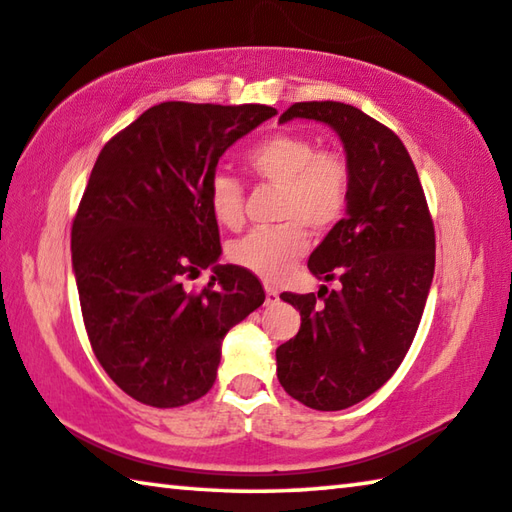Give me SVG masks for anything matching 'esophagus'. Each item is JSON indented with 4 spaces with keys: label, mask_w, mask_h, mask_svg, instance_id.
Returning a JSON list of instances; mask_svg holds the SVG:
<instances>
[{
    "label": "esophagus",
    "mask_w": 512,
    "mask_h": 512,
    "mask_svg": "<svg viewBox=\"0 0 512 512\" xmlns=\"http://www.w3.org/2000/svg\"><path fill=\"white\" fill-rule=\"evenodd\" d=\"M277 300H280V291L268 287V284H266V305H275Z\"/></svg>",
    "instance_id": "esophagus-1"
}]
</instances>
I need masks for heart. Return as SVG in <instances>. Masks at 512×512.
<instances>
[{
    "mask_svg": "<svg viewBox=\"0 0 512 512\" xmlns=\"http://www.w3.org/2000/svg\"><path fill=\"white\" fill-rule=\"evenodd\" d=\"M248 171L280 187L273 228H257L228 244L230 262L264 280H280L309 250V232L325 235L348 212L352 164L336 149H318L305 133H277L246 155ZM216 223L244 225V187L230 173H216L207 189Z\"/></svg>",
    "mask_w": 512,
    "mask_h": 512,
    "instance_id": "obj_1",
    "label": "heart"
}]
</instances>
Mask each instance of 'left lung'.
Segmentation results:
<instances>
[{"label":"left lung","mask_w":512,"mask_h":512,"mask_svg":"<svg viewBox=\"0 0 512 512\" xmlns=\"http://www.w3.org/2000/svg\"><path fill=\"white\" fill-rule=\"evenodd\" d=\"M298 117L341 137L352 196L307 262L336 289L280 296L302 323L275 350L277 379L309 409L341 411L384 386L409 352L431 289L436 235L418 171L391 128L339 101L293 103L280 124Z\"/></svg>","instance_id":"left-lung-1"}]
</instances>
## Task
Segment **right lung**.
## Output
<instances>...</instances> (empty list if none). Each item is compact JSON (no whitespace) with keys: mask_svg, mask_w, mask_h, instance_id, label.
I'll use <instances>...</instances> for the list:
<instances>
[{"mask_svg":"<svg viewBox=\"0 0 512 512\" xmlns=\"http://www.w3.org/2000/svg\"><path fill=\"white\" fill-rule=\"evenodd\" d=\"M271 106L164 101L103 146L72 223V268L88 339L133 400L173 409L210 391L221 341L264 302L257 277L216 264L210 180ZM212 265L203 292L184 282Z\"/></svg>","mask_w":512,"mask_h":512,"instance_id":"right-lung-1","label":"right lung"}]
</instances>
